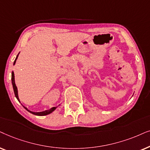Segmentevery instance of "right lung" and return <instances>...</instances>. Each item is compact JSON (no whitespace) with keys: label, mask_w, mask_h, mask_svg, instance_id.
Segmentation results:
<instances>
[{"label":"right lung","mask_w":150,"mask_h":150,"mask_svg":"<svg viewBox=\"0 0 150 150\" xmlns=\"http://www.w3.org/2000/svg\"><path fill=\"white\" fill-rule=\"evenodd\" d=\"M19 53L18 54L14 62H13V65L15 64L16 62V59L18 58V56ZM11 82H12V86H13V91H14V94H15V96L16 97L18 100L20 102V100H19V98H18V89H17V87L16 86V83H15V79H14V73H13V72L12 71V73H11ZM27 110L28 112H31V114H33V115H38V116H45V115H49V114L51 113L52 112H53L55 110V109H56L57 107H53L51 108V109L49 110H45V111H43V112H32V111H30L29 110H28L27 108L23 106Z\"/></svg>","instance_id":"right-lung-1"}]
</instances>
